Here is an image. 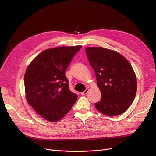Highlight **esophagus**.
Wrapping results in <instances>:
<instances>
[{
    "label": "esophagus",
    "instance_id": "esophagus-1",
    "mask_svg": "<svg viewBox=\"0 0 156 156\" xmlns=\"http://www.w3.org/2000/svg\"><path fill=\"white\" fill-rule=\"evenodd\" d=\"M88 92V88H86L84 92H81V94L82 95H86Z\"/></svg>",
    "mask_w": 156,
    "mask_h": 156
}]
</instances>
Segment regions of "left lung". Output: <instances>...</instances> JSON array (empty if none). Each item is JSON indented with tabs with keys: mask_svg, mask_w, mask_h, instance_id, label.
<instances>
[{
	"mask_svg": "<svg viewBox=\"0 0 156 156\" xmlns=\"http://www.w3.org/2000/svg\"><path fill=\"white\" fill-rule=\"evenodd\" d=\"M86 54L92 67L101 99L96 109L109 116L125 112L134 101L136 78L132 66L117 52L103 47H87Z\"/></svg>",
	"mask_w": 156,
	"mask_h": 156,
	"instance_id": "1",
	"label": "left lung"
}]
</instances>
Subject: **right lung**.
<instances>
[{"instance_id":"obj_1","label":"right lung","mask_w":156,"mask_h":156,"mask_svg":"<svg viewBox=\"0 0 156 156\" xmlns=\"http://www.w3.org/2000/svg\"><path fill=\"white\" fill-rule=\"evenodd\" d=\"M81 47L47 49L32 61L26 70L24 81L27 102L48 121L60 120L77 100V95L69 88L65 72Z\"/></svg>"}]
</instances>
